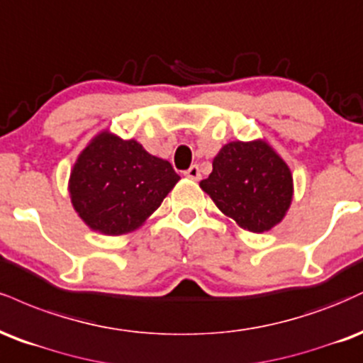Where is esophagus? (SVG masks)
Instances as JSON below:
<instances>
[{"instance_id":"esophagus-1","label":"esophagus","mask_w":363,"mask_h":363,"mask_svg":"<svg viewBox=\"0 0 363 363\" xmlns=\"http://www.w3.org/2000/svg\"><path fill=\"white\" fill-rule=\"evenodd\" d=\"M186 178H190V180H200V169H199V166L197 164H191L189 169H186L185 173Z\"/></svg>"}]
</instances>
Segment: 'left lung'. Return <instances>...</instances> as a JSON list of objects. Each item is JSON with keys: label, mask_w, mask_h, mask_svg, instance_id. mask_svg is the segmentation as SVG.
Returning <instances> with one entry per match:
<instances>
[{"label": "left lung", "mask_w": 363, "mask_h": 363, "mask_svg": "<svg viewBox=\"0 0 363 363\" xmlns=\"http://www.w3.org/2000/svg\"><path fill=\"white\" fill-rule=\"evenodd\" d=\"M200 189L245 231L265 233L282 223L291 208L294 178L265 139L233 140L217 152Z\"/></svg>", "instance_id": "obj_1"}]
</instances>
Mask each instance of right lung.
<instances>
[{"label": "right lung", "mask_w": 363, "mask_h": 363, "mask_svg": "<svg viewBox=\"0 0 363 363\" xmlns=\"http://www.w3.org/2000/svg\"><path fill=\"white\" fill-rule=\"evenodd\" d=\"M178 180L169 161L149 155L135 139L101 130L76 157L67 190L91 231L122 236L146 223Z\"/></svg>", "instance_id": "add662e5"}]
</instances>
